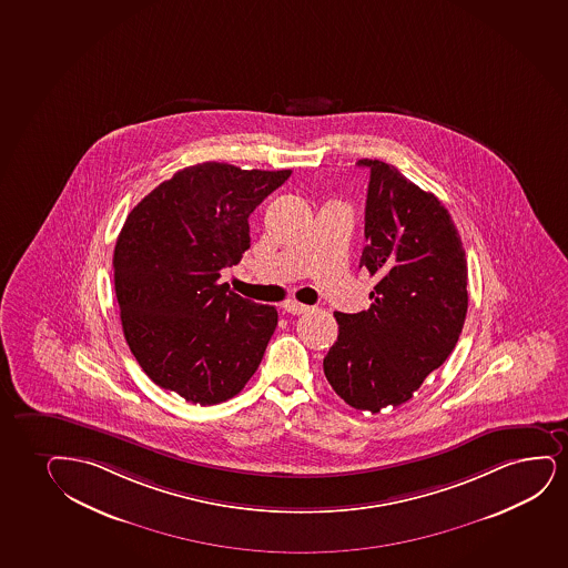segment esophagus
I'll return each instance as SVG.
<instances>
[{"label": "esophagus", "instance_id": "esophagus-1", "mask_svg": "<svg viewBox=\"0 0 568 568\" xmlns=\"http://www.w3.org/2000/svg\"><path fill=\"white\" fill-rule=\"evenodd\" d=\"M283 310H285L287 314L301 315L306 314V312L310 310V306H306V304H301V302L287 301L283 302Z\"/></svg>", "mask_w": 568, "mask_h": 568}]
</instances>
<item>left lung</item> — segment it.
Instances as JSON below:
<instances>
[{
  "instance_id": "1",
  "label": "left lung",
  "mask_w": 568,
  "mask_h": 568,
  "mask_svg": "<svg viewBox=\"0 0 568 568\" xmlns=\"http://www.w3.org/2000/svg\"><path fill=\"white\" fill-rule=\"evenodd\" d=\"M357 164L372 172L359 267L377 285L369 310L335 312L338 336L323 372L348 406L378 414L412 399L456 348L469 306L467 260L433 193L386 162Z\"/></svg>"
}]
</instances>
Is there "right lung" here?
Segmentation results:
<instances>
[{
    "label": "right lung",
    "mask_w": 568,
    "mask_h": 568,
    "mask_svg": "<svg viewBox=\"0 0 568 568\" xmlns=\"http://www.w3.org/2000/svg\"><path fill=\"white\" fill-rule=\"evenodd\" d=\"M288 175L203 162L128 214L112 256L114 291L128 346L154 385L214 406L258 369L277 310L217 280L251 246L248 216Z\"/></svg>",
    "instance_id": "obj_1"
}]
</instances>
